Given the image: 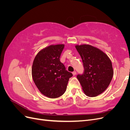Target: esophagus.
Here are the masks:
<instances>
[{
  "instance_id": "1",
  "label": "esophagus",
  "mask_w": 130,
  "mask_h": 130,
  "mask_svg": "<svg viewBox=\"0 0 130 130\" xmlns=\"http://www.w3.org/2000/svg\"><path fill=\"white\" fill-rule=\"evenodd\" d=\"M72 73H73V75H74V76H75V75L76 74V72L75 71H74V72H73Z\"/></svg>"
}]
</instances>
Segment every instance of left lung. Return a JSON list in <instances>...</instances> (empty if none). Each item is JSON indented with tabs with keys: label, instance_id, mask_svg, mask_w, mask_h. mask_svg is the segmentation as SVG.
Segmentation results:
<instances>
[{
	"label": "left lung",
	"instance_id": "left-lung-1",
	"mask_svg": "<svg viewBox=\"0 0 130 130\" xmlns=\"http://www.w3.org/2000/svg\"><path fill=\"white\" fill-rule=\"evenodd\" d=\"M82 58L84 71L77 79L87 96L94 97L107 89L113 75L111 61L106 54L92 45H76Z\"/></svg>",
	"mask_w": 130,
	"mask_h": 130
}]
</instances>
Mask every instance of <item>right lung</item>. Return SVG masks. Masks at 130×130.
Listing matches in <instances>:
<instances>
[{
  "label": "right lung",
  "instance_id": "obj_1",
  "mask_svg": "<svg viewBox=\"0 0 130 130\" xmlns=\"http://www.w3.org/2000/svg\"><path fill=\"white\" fill-rule=\"evenodd\" d=\"M64 46L57 44L46 47L37 54L33 62V80L41 93L50 98L63 95L73 76L60 60Z\"/></svg>",
  "mask_w": 130,
  "mask_h": 130
}]
</instances>
